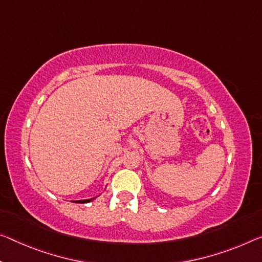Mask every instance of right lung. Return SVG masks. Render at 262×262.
Masks as SVG:
<instances>
[{
    "label": "right lung",
    "instance_id": "obj_1",
    "mask_svg": "<svg viewBox=\"0 0 262 262\" xmlns=\"http://www.w3.org/2000/svg\"><path fill=\"white\" fill-rule=\"evenodd\" d=\"M94 198H91V199H84V201H76L74 203H79V204H85V203H90L92 202Z\"/></svg>",
    "mask_w": 262,
    "mask_h": 262
}]
</instances>
